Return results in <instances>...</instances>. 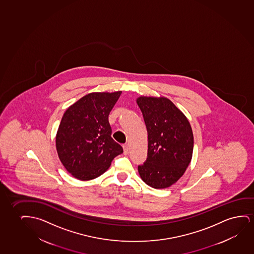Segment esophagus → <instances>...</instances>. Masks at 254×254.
I'll return each instance as SVG.
<instances>
[{"label": "esophagus", "mask_w": 254, "mask_h": 254, "mask_svg": "<svg viewBox=\"0 0 254 254\" xmlns=\"http://www.w3.org/2000/svg\"><path fill=\"white\" fill-rule=\"evenodd\" d=\"M123 150H124V154H127L129 152L128 146L127 145H123Z\"/></svg>", "instance_id": "esophagus-1"}]
</instances>
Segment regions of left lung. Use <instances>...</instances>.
<instances>
[{
  "label": "left lung",
  "instance_id": "8db88e82",
  "mask_svg": "<svg viewBox=\"0 0 254 254\" xmlns=\"http://www.w3.org/2000/svg\"><path fill=\"white\" fill-rule=\"evenodd\" d=\"M136 102L148 134L147 158L138 167L139 176L151 188H169L183 176L191 162L193 133L190 122L163 96H139Z\"/></svg>",
  "mask_w": 254,
  "mask_h": 254
}]
</instances>
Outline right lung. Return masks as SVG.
<instances>
[{
    "label": "right lung",
    "mask_w": 254,
    "mask_h": 254,
    "mask_svg": "<svg viewBox=\"0 0 254 254\" xmlns=\"http://www.w3.org/2000/svg\"><path fill=\"white\" fill-rule=\"evenodd\" d=\"M122 91L94 92L67 108L56 136L60 160L72 176L91 181L108 170L115 157L123 153L111 137L108 115Z\"/></svg>",
    "instance_id": "add662e5"
}]
</instances>
